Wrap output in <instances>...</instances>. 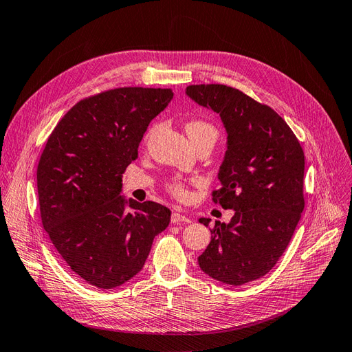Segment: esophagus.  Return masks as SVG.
I'll return each mask as SVG.
<instances>
[{
  "label": "esophagus",
  "instance_id": "obj_1",
  "mask_svg": "<svg viewBox=\"0 0 352 352\" xmlns=\"http://www.w3.org/2000/svg\"><path fill=\"white\" fill-rule=\"evenodd\" d=\"M172 223L173 225H182V223H190V219L188 216L182 214V212L175 211L172 214Z\"/></svg>",
  "mask_w": 352,
  "mask_h": 352
}]
</instances>
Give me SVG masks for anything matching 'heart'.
<instances>
[{"label":"heart","instance_id":"b5f03b06","mask_svg":"<svg viewBox=\"0 0 352 352\" xmlns=\"http://www.w3.org/2000/svg\"><path fill=\"white\" fill-rule=\"evenodd\" d=\"M186 133L189 136V140H198V138H211V140H217V129L212 124L207 123V122H201V120H190L186 123ZM172 192L177 197H185V188L182 184L175 182L172 186Z\"/></svg>","mask_w":352,"mask_h":352}]
</instances>
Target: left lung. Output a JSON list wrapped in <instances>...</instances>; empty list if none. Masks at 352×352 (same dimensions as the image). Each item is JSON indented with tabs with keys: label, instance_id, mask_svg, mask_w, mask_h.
<instances>
[{
	"label": "left lung",
	"instance_id": "8db88e82",
	"mask_svg": "<svg viewBox=\"0 0 352 352\" xmlns=\"http://www.w3.org/2000/svg\"><path fill=\"white\" fill-rule=\"evenodd\" d=\"M185 94L220 116L228 138L212 199L235 211L229 223L216 221L198 264L210 278L241 286L274 267L301 219L302 148L278 113L235 88L190 85Z\"/></svg>",
	"mask_w": 352,
	"mask_h": 352
}]
</instances>
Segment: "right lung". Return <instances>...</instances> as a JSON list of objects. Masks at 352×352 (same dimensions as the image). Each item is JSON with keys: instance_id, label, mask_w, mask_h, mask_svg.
I'll use <instances>...</instances> for the list:
<instances>
[{"instance_id": "1", "label": "right lung", "mask_w": 352, "mask_h": 352, "mask_svg": "<svg viewBox=\"0 0 352 352\" xmlns=\"http://www.w3.org/2000/svg\"><path fill=\"white\" fill-rule=\"evenodd\" d=\"M172 89L119 88L79 101L52 131L36 185L44 229L83 280L113 289L140 273L172 211L122 195L126 167Z\"/></svg>"}]
</instances>
